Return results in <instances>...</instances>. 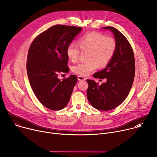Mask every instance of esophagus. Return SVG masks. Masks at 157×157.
I'll list each match as a JSON object with an SVG mask.
<instances>
[{
  "instance_id": "obj_1",
  "label": "esophagus",
  "mask_w": 157,
  "mask_h": 157,
  "mask_svg": "<svg viewBox=\"0 0 157 157\" xmlns=\"http://www.w3.org/2000/svg\"><path fill=\"white\" fill-rule=\"evenodd\" d=\"M78 79L79 81H85V80H86V78H85L83 76H78Z\"/></svg>"
}]
</instances>
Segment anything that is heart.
I'll list each match as a JSON object with an SVG mask.
<instances>
[{
    "label": "heart",
    "mask_w": 157,
    "mask_h": 157,
    "mask_svg": "<svg viewBox=\"0 0 157 157\" xmlns=\"http://www.w3.org/2000/svg\"><path fill=\"white\" fill-rule=\"evenodd\" d=\"M78 45L82 51H88L86 61L81 62L73 67L74 73L87 76L98 66L103 67L107 66L115 54L117 44L113 37H107L99 33H88L80 37ZM67 58L75 62L80 54V49L74 43L69 44L66 48Z\"/></svg>",
    "instance_id": "1"
}]
</instances>
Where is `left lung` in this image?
<instances>
[{
  "label": "left lung",
  "instance_id": "8db88e82",
  "mask_svg": "<svg viewBox=\"0 0 157 157\" xmlns=\"http://www.w3.org/2000/svg\"><path fill=\"white\" fill-rule=\"evenodd\" d=\"M103 29L114 34L117 50L106 67L93 75L106 81L99 84L93 80H86L87 98L94 108L109 111L118 106L129 94L135 75V63L133 49L125 36L115 27L107 26Z\"/></svg>",
  "mask_w": 157,
  "mask_h": 157
}]
</instances>
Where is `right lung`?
<instances>
[{
    "instance_id": "1",
    "label": "right lung",
    "mask_w": 157,
    "mask_h": 157,
    "mask_svg": "<svg viewBox=\"0 0 157 157\" xmlns=\"http://www.w3.org/2000/svg\"><path fill=\"white\" fill-rule=\"evenodd\" d=\"M81 27L55 25L38 35L29 49L27 73L31 86L40 103L51 110H60L68 103L78 81L71 75L62 81L60 73H68L67 46Z\"/></svg>"
}]
</instances>
